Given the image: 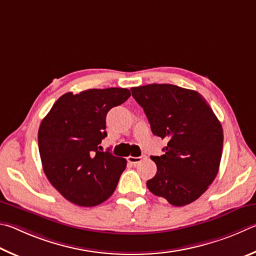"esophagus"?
Returning a JSON list of instances; mask_svg holds the SVG:
<instances>
[{"label": "esophagus", "mask_w": 256, "mask_h": 256, "mask_svg": "<svg viewBox=\"0 0 256 256\" xmlns=\"http://www.w3.org/2000/svg\"><path fill=\"white\" fill-rule=\"evenodd\" d=\"M146 158V155H142V156H138V158H134V156H128L127 158V160L130 164H137V163H140V160H145Z\"/></svg>", "instance_id": "obj_1"}]
</instances>
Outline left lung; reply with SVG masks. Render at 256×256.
<instances>
[{
    "instance_id": "1",
    "label": "left lung",
    "mask_w": 256,
    "mask_h": 256,
    "mask_svg": "<svg viewBox=\"0 0 256 256\" xmlns=\"http://www.w3.org/2000/svg\"><path fill=\"white\" fill-rule=\"evenodd\" d=\"M152 132L168 138L165 153L152 156L158 172L147 181L152 194L176 207L194 202L216 178L222 154V127L206 98L172 84L132 88Z\"/></svg>"
}]
</instances>
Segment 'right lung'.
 I'll list each match as a JSON object with an SVG mask.
<instances>
[{
	"mask_svg": "<svg viewBox=\"0 0 256 256\" xmlns=\"http://www.w3.org/2000/svg\"><path fill=\"white\" fill-rule=\"evenodd\" d=\"M130 91L90 88L65 93L42 119L38 146L44 172L52 186L72 204L94 207L114 194L127 160L101 152L106 118Z\"/></svg>",
	"mask_w": 256,
	"mask_h": 256,
	"instance_id": "obj_1",
	"label": "right lung"
}]
</instances>
